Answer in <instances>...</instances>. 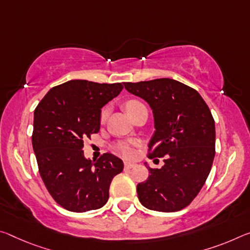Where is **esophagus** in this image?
I'll return each mask as SVG.
<instances>
[{
  "label": "esophagus",
  "mask_w": 250,
  "mask_h": 250,
  "mask_svg": "<svg viewBox=\"0 0 250 250\" xmlns=\"http://www.w3.org/2000/svg\"><path fill=\"white\" fill-rule=\"evenodd\" d=\"M136 164H134V162H125V170H129V169H132V168H134L136 167Z\"/></svg>",
  "instance_id": "34e87169"
}]
</instances>
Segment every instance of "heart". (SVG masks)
Returning a JSON list of instances; mask_svg holds the SVG:
<instances>
[{"mask_svg": "<svg viewBox=\"0 0 250 250\" xmlns=\"http://www.w3.org/2000/svg\"><path fill=\"white\" fill-rule=\"evenodd\" d=\"M140 105H142V104H140L139 101L132 100V101H129L128 104H125V109L128 111V113H131L133 110L139 108ZM105 116H106V110H104V112H102V119H104ZM113 151L125 158H131L133 156V150L131 148V146L129 144H125V142H119V144H117L113 146Z\"/></svg>", "mask_w": 250, "mask_h": 250, "instance_id": "obj_1", "label": "heart"}]
</instances>
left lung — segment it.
Listing matches in <instances>:
<instances>
[{"instance_id": "8db88e82", "label": "left lung", "mask_w": 250, "mask_h": 250, "mask_svg": "<svg viewBox=\"0 0 250 250\" xmlns=\"http://www.w3.org/2000/svg\"><path fill=\"white\" fill-rule=\"evenodd\" d=\"M124 84L152 110L156 131L148 145L152 149L148 157H165L160 169L146 166L150 175L137 186L138 198L150 210H181L199 193L215 158L210 110L195 89L172 79Z\"/></svg>"}]
</instances>
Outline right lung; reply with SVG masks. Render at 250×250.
<instances>
[{
  "instance_id": "obj_1",
  "label": "right lung",
  "mask_w": 250,
  "mask_h": 250,
  "mask_svg": "<svg viewBox=\"0 0 250 250\" xmlns=\"http://www.w3.org/2000/svg\"><path fill=\"white\" fill-rule=\"evenodd\" d=\"M121 83L70 80L54 86L34 110L32 146L39 171L53 199L66 210L85 212L106 204L124 162L112 153L86 159L83 139L100 130L101 109Z\"/></svg>"
}]
</instances>
